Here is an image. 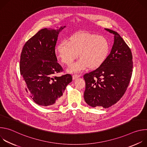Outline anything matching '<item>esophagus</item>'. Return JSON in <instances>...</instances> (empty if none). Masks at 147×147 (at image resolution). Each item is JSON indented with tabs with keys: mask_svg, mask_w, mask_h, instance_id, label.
I'll list each match as a JSON object with an SVG mask.
<instances>
[{
	"mask_svg": "<svg viewBox=\"0 0 147 147\" xmlns=\"http://www.w3.org/2000/svg\"><path fill=\"white\" fill-rule=\"evenodd\" d=\"M80 76H79V75H77V74H74V75H73V80H75V79H76V78H78V77H80Z\"/></svg>",
	"mask_w": 147,
	"mask_h": 147,
	"instance_id": "esophagus-1",
	"label": "esophagus"
}]
</instances>
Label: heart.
Listing matches in <instances>:
<instances>
[{
  "instance_id": "heart-1",
  "label": "heart",
  "mask_w": 147,
  "mask_h": 147,
  "mask_svg": "<svg viewBox=\"0 0 147 147\" xmlns=\"http://www.w3.org/2000/svg\"><path fill=\"white\" fill-rule=\"evenodd\" d=\"M55 53L63 63L70 66L78 57L80 59L68 69L70 73H79L100 66L110 52L107 38L88 32H78L62 41L55 47Z\"/></svg>"
}]
</instances>
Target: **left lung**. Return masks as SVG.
I'll return each instance as SVG.
<instances>
[{"label":"left lung","instance_id":"8db88e82","mask_svg":"<svg viewBox=\"0 0 147 147\" xmlns=\"http://www.w3.org/2000/svg\"><path fill=\"white\" fill-rule=\"evenodd\" d=\"M115 35L112 51L103 63L84 75L86 90L84 98L88 105L108 108L118 102L126 91L133 73V56L129 46L120 35Z\"/></svg>","mask_w":147,"mask_h":147}]
</instances>
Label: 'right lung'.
I'll use <instances>...</instances> for the list:
<instances>
[{
  "label": "right lung",
  "instance_id": "add662e5",
  "mask_svg": "<svg viewBox=\"0 0 147 147\" xmlns=\"http://www.w3.org/2000/svg\"><path fill=\"white\" fill-rule=\"evenodd\" d=\"M65 27L40 30L26 42L21 53L20 70L26 90L39 105L57 107L63 93L72 81L69 74L55 76L63 71L57 62L55 49L58 34Z\"/></svg>",
  "mask_w": 147,
  "mask_h": 147
}]
</instances>
